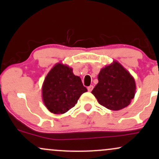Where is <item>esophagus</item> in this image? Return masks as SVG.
Wrapping results in <instances>:
<instances>
[{"label": "esophagus", "mask_w": 159, "mask_h": 159, "mask_svg": "<svg viewBox=\"0 0 159 159\" xmlns=\"http://www.w3.org/2000/svg\"><path fill=\"white\" fill-rule=\"evenodd\" d=\"M93 89V85L89 86V87H87V90H88L89 92H90V91H92Z\"/></svg>", "instance_id": "34e87169"}]
</instances>
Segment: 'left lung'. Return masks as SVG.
I'll return each instance as SVG.
<instances>
[{
  "label": "left lung",
  "instance_id": "1",
  "mask_svg": "<svg viewBox=\"0 0 159 159\" xmlns=\"http://www.w3.org/2000/svg\"><path fill=\"white\" fill-rule=\"evenodd\" d=\"M98 80L92 93L100 105L109 110H121L127 107L134 97V78L119 62L114 61L102 69Z\"/></svg>",
  "mask_w": 159,
  "mask_h": 159
}]
</instances>
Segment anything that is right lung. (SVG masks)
Here are the masks:
<instances>
[{
	"label": "right lung",
	"instance_id": "obj_1",
	"mask_svg": "<svg viewBox=\"0 0 159 159\" xmlns=\"http://www.w3.org/2000/svg\"><path fill=\"white\" fill-rule=\"evenodd\" d=\"M87 90L69 66L57 63L49 71L42 87V97L50 112L63 114L75 106Z\"/></svg>",
	"mask_w": 159,
	"mask_h": 159
}]
</instances>
